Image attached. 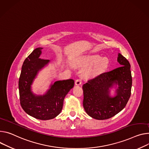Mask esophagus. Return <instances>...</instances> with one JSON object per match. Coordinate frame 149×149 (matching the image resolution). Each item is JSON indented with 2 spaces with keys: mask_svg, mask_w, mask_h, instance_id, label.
I'll return each instance as SVG.
<instances>
[{
  "mask_svg": "<svg viewBox=\"0 0 149 149\" xmlns=\"http://www.w3.org/2000/svg\"><path fill=\"white\" fill-rule=\"evenodd\" d=\"M75 85H77V86H79V85H81V84H82V79H81V78H78V79H76L75 81Z\"/></svg>",
  "mask_w": 149,
  "mask_h": 149,
  "instance_id": "esophagus-1",
  "label": "esophagus"
}]
</instances>
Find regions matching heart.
<instances>
[{
  "instance_id": "heart-1",
  "label": "heart",
  "mask_w": 149,
  "mask_h": 149,
  "mask_svg": "<svg viewBox=\"0 0 149 149\" xmlns=\"http://www.w3.org/2000/svg\"><path fill=\"white\" fill-rule=\"evenodd\" d=\"M108 59L106 57H100L98 55H91L85 57L81 63L83 68L88 67L85 71V75L93 77L99 75L106 68Z\"/></svg>"
}]
</instances>
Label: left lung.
<instances>
[{"label": "left lung", "instance_id": "8db88e82", "mask_svg": "<svg viewBox=\"0 0 149 149\" xmlns=\"http://www.w3.org/2000/svg\"><path fill=\"white\" fill-rule=\"evenodd\" d=\"M118 62L120 66L100 74L83 86V106L93 118L103 120L111 118L125 107L131 96L132 76L130 63L121 54ZM118 84L117 95L109 96V88Z\"/></svg>", "mask_w": 149, "mask_h": 149}]
</instances>
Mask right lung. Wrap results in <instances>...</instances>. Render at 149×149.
<instances>
[{"mask_svg": "<svg viewBox=\"0 0 149 149\" xmlns=\"http://www.w3.org/2000/svg\"><path fill=\"white\" fill-rule=\"evenodd\" d=\"M42 49H34L23 63L18 83L19 100L26 113L36 119L49 120L61 113L64 98L73 88L74 81L72 79L58 81L51 85L45 95H34L31 91V85L38 71L49 62V60L40 58Z\"/></svg>", "mask_w": 149, "mask_h": 149, "instance_id": "obj_1", "label": "right lung"}]
</instances>
